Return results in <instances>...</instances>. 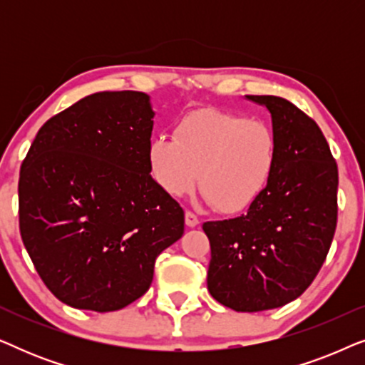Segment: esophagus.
I'll return each mask as SVG.
<instances>
[{
  "mask_svg": "<svg viewBox=\"0 0 365 365\" xmlns=\"http://www.w3.org/2000/svg\"><path fill=\"white\" fill-rule=\"evenodd\" d=\"M199 224V219L194 212L191 211H186V226L187 227H196Z\"/></svg>",
  "mask_w": 365,
  "mask_h": 365,
  "instance_id": "34e87169",
  "label": "esophagus"
}]
</instances>
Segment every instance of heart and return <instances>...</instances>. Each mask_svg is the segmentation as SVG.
I'll use <instances>...</instances> for the list:
<instances>
[{"label": "heart", "mask_w": 365, "mask_h": 365, "mask_svg": "<svg viewBox=\"0 0 365 365\" xmlns=\"http://www.w3.org/2000/svg\"><path fill=\"white\" fill-rule=\"evenodd\" d=\"M148 159L169 196H187L199 181L207 202L234 214L251 206L271 181L277 143L267 123L206 108L184 116L174 136L154 138Z\"/></svg>", "instance_id": "1"}]
</instances>
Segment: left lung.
I'll list each match as a JSON object with an SVG mask.
<instances>
[{
    "mask_svg": "<svg viewBox=\"0 0 365 365\" xmlns=\"http://www.w3.org/2000/svg\"><path fill=\"white\" fill-rule=\"evenodd\" d=\"M247 99L271 113L276 168L246 214L202 229L211 296L237 312H259L297 299L321 271L337 226L339 173L312 118L284 98Z\"/></svg>",
    "mask_w": 365,
    "mask_h": 365,
    "instance_id": "8db88e82",
    "label": "left lung"
}]
</instances>
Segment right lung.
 Masks as SVG:
<instances>
[{"label":"right lung","instance_id":"1","mask_svg":"<svg viewBox=\"0 0 365 365\" xmlns=\"http://www.w3.org/2000/svg\"><path fill=\"white\" fill-rule=\"evenodd\" d=\"M154 113L139 91H103L48 119L21 164L19 232L59 301L109 312L153 282L184 211L151 178Z\"/></svg>","mask_w":365,"mask_h":365}]
</instances>
